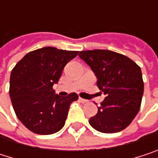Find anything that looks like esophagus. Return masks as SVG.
Wrapping results in <instances>:
<instances>
[{
	"mask_svg": "<svg viewBox=\"0 0 158 158\" xmlns=\"http://www.w3.org/2000/svg\"><path fill=\"white\" fill-rule=\"evenodd\" d=\"M79 102H82V103H87V102H89L88 100H85V99H82V98H79Z\"/></svg>",
	"mask_w": 158,
	"mask_h": 158,
	"instance_id": "34e87169",
	"label": "esophagus"
}]
</instances>
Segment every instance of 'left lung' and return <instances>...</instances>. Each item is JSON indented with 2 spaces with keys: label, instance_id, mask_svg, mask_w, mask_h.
Listing matches in <instances>:
<instances>
[{
  "label": "left lung",
  "instance_id": "obj_1",
  "mask_svg": "<svg viewBox=\"0 0 158 158\" xmlns=\"http://www.w3.org/2000/svg\"><path fill=\"white\" fill-rule=\"evenodd\" d=\"M97 77L98 88L106 95L89 124L97 131L112 134L125 129L140 110L143 81L140 67L122 54L94 49L80 51Z\"/></svg>",
  "mask_w": 158,
  "mask_h": 158
}]
</instances>
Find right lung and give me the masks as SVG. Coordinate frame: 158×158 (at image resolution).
I'll list each match as a JSON object with an SVG mask.
<instances>
[{"mask_svg": "<svg viewBox=\"0 0 158 158\" xmlns=\"http://www.w3.org/2000/svg\"><path fill=\"white\" fill-rule=\"evenodd\" d=\"M52 47L27 53L13 69L9 94L16 116L31 132L52 135L65 124L70 104L79 99L72 92L66 97L55 94L65 66L78 55Z\"/></svg>", "mask_w": 158, "mask_h": 158, "instance_id": "obj_1", "label": "right lung"}]
</instances>
